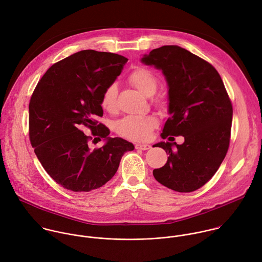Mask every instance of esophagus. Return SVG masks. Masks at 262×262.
Returning <instances> with one entry per match:
<instances>
[{
	"label": "esophagus",
	"mask_w": 262,
	"mask_h": 262,
	"mask_svg": "<svg viewBox=\"0 0 262 262\" xmlns=\"http://www.w3.org/2000/svg\"><path fill=\"white\" fill-rule=\"evenodd\" d=\"M136 149L149 150V149H151V146L148 145V144H136Z\"/></svg>",
	"instance_id": "34e87169"
}]
</instances>
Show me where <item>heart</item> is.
I'll return each instance as SVG.
<instances>
[{"mask_svg":"<svg viewBox=\"0 0 262 262\" xmlns=\"http://www.w3.org/2000/svg\"><path fill=\"white\" fill-rule=\"evenodd\" d=\"M129 82L143 95L151 97L157 90V78L147 68L139 67L134 70L129 77ZM101 106L104 110L113 113L117 108V85L109 84L103 92L101 98ZM158 122L155 117L127 115L116 121L115 132L128 140L145 141L150 138L152 130L157 126Z\"/></svg>","mask_w":262,"mask_h":262,"instance_id":"b5f03b06","label":"heart"}]
</instances>
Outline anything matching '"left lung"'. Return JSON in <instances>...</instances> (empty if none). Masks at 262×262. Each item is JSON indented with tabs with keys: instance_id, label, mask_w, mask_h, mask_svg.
<instances>
[{
	"instance_id": "8db88e82",
	"label": "left lung",
	"mask_w": 262,
	"mask_h": 262,
	"mask_svg": "<svg viewBox=\"0 0 262 262\" xmlns=\"http://www.w3.org/2000/svg\"><path fill=\"white\" fill-rule=\"evenodd\" d=\"M141 61L162 70L168 85L170 117L161 138H185L182 145H154L169 156L153 176L173 191H196L217 171L230 145L233 107L223 79L210 63L179 46L154 49Z\"/></svg>"
}]
</instances>
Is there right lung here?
<instances>
[{
  "instance_id": "1",
  "label": "right lung",
  "mask_w": 262,
  "mask_h": 262,
  "mask_svg": "<svg viewBox=\"0 0 262 262\" xmlns=\"http://www.w3.org/2000/svg\"><path fill=\"white\" fill-rule=\"evenodd\" d=\"M127 58L83 50L52 65L38 81L29 102V139L48 174L64 189L90 192L116 173L121 157L135 146L108 137L96 120L103 116L104 90L121 73ZM89 127L106 143L91 149L81 129ZM101 140V139H100Z\"/></svg>"
}]
</instances>
